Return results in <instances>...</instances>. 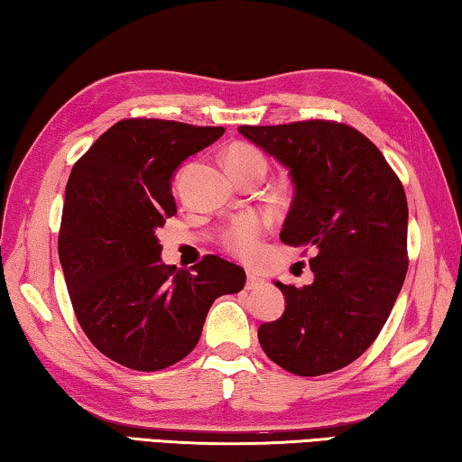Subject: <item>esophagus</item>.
<instances>
[{"instance_id": "esophagus-1", "label": "esophagus", "mask_w": 462, "mask_h": 462, "mask_svg": "<svg viewBox=\"0 0 462 462\" xmlns=\"http://www.w3.org/2000/svg\"><path fill=\"white\" fill-rule=\"evenodd\" d=\"M265 285V280L254 273H246V290H259Z\"/></svg>"}]
</instances>
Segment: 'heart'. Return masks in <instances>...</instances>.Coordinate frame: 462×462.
Instances as JSON below:
<instances>
[{"label": "heart", "mask_w": 462, "mask_h": 462, "mask_svg": "<svg viewBox=\"0 0 462 462\" xmlns=\"http://www.w3.org/2000/svg\"><path fill=\"white\" fill-rule=\"evenodd\" d=\"M224 160L232 174L254 171V168L265 171V158H263V153L248 143L230 145ZM261 236H263L261 219L254 216H246V217H240L238 222H234L230 226L228 232L224 234V245L230 253L238 254V257L253 259L259 251Z\"/></svg>", "instance_id": "1"}]
</instances>
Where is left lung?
Segmentation results:
<instances>
[{"label":"left lung","mask_w":462,"mask_h":462,"mask_svg":"<svg viewBox=\"0 0 462 462\" xmlns=\"http://www.w3.org/2000/svg\"><path fill=\"white\" fill-rule=\"evenodd\" d=\"M240 134L290 171L294 201L282 243L314 254V282L285 296L259 327L269 360L298 376L346 368L384 327L407 273V197L383 152L337 121L243 125Z\"/></svg>","instance_id":"1"}]
</instances>
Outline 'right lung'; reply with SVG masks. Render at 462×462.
I'll list each match as a JSON object with an SVG mask.
<instances>
[{"label": "right lung", "mask_w": 462, "mask_h": 462, "mask_svg": "<svg viewBox=\"0 0 462 462\" xmlns=\"http://www.w3.org/2000/svg\"><path fill=\"white\" fill-rule=\"evenodd\" d=\"M224 135L162 119H123L71 168L60 261L73 312L100 354L153 372L195 349L214 300L245 288V269L208 254L164 265L156 230L177 214L172 174Z\"/></svg>", "instance_id": "add662e5"}]
</instances>
